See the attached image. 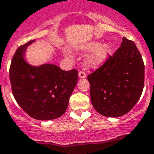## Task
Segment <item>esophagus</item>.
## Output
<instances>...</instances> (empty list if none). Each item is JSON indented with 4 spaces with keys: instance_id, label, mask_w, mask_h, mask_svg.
<instances>
[{
    "instance_id": "34e87169",
    "label": "esophagus",
    "mask_w": 154,
    "mask_h": 154,
    "mask_svg": "<svg viewBox=\"0 0 154 154\" xmlns=\"http://www.w3.org/2000/svg\"><path fill=\"white\" fill-rule=\"evenodd\" d=\"M78 76H79L80 78H85L86 77L85 72H84V71L82 70H80L79 73H78Z\"/></svg>"
}]
</instances>
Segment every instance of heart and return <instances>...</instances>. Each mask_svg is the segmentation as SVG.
Masks as SVG:
<instances>
[{
    "instance_id": "1",
    "label": "heart",
    "mask_w": 154,
    "mask_h": 154,
    "mask_svg": "<svg viewBox=\"0 0 154 154\" xmlns=\"http://www.w3.org/2000/svg\"><path fill=\"white\" fill-rule=\"evenodd\" d=\"M88 51H93L92 54L88 57V64L90 66H97L100 65L111 53V47L108 44L99 46L98 42H91L87 46Z\"/></svg>"
}]
</instances>
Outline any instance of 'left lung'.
Returning a JSON list of instances; mask_svg holds the SVG:
<instances>
[{
	"instance_id": "obj_1",
	"label": "left lung",
	"mask_w": 154,
	"mask_h": 154,
	"mask_svg": "<svg viewBox=\"0 0 154 154\" xmlns=\"http://www.w3.org/2000/svg\"><path fill=\"white\" fill-rule=\"evenodd\" d=\"M145 65L133 41L123 37L120 47L88 76L90 97L97 112L119 117L129 112L144 87Z\"/></svg>"
}]
</instances>
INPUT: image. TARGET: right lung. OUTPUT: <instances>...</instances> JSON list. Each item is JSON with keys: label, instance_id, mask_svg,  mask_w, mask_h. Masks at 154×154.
<instances>
[{"label": "right lung", "instance_id": "add662e5", "mask_svg": "<svg viewBox=\"0 0 154 154\" xmlns=\"http://www.w3.org/2000/svg\"><path fill=\"white\" fill-rule=\"evenodd\" d=\"M29 41L16 50L9 68L12 92L21 108L38 120L62 116L78 81L76 69L62 70L55 65L30 66L23 59Z\"/></svg>", "mask_w": 154, "mask_h": 154}]
</instances>
